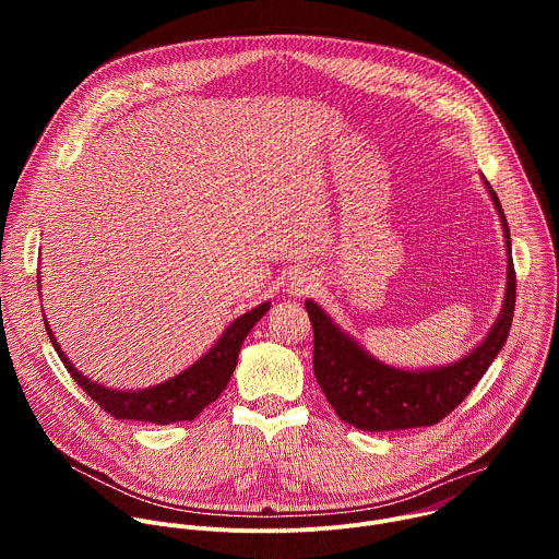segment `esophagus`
I'll list each match as a JSON object with an SVG mask.
<instances>
[{"label": "esophagus", "instance_id": "1", "mask_svg": "<svg viewBox=\"0 0 559 559\" xmlns=\"http://www.w3.org/2000/svg\"><path fill=\"white\" fill-rule=\"evenodd\" d=\"M316 287H318V283H316L313 276H309V274H296V276L289 281V285H287V294H289V296H307V294H311Z\"/></svg>", "mask_w": 559, "mask_h": 559}]
</instances>
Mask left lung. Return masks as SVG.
I'll use <instances>...</instances> for the list:
<instances>
[{
    "instance_id": "left-lung-1",
    "label": "left lung",
    "mask_w": 559,
    "mask_h": 559,
    "mask_svg": "<svg viewBox=\"0 0 559 559\" xmlns=\"http://www.w3.org/2000/svg\"><path fill=\"white\" fill-rule=\"evenodd\" d=\"M485 183L502 218L507 238V298L489 336L460 362L431 371H403L386 367L343 334L313 300L305 302L313 330V373L343 423L362 431L431 427L464 401L504 347L513 323L518 283L509 223L498 194L489 181Z\"/></svg>"
}]
</instances>
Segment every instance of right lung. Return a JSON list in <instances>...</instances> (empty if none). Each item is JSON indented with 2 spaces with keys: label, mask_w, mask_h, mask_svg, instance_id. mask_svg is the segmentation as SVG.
Instances as JSON below:
<instances>
[{
  "label": "right lung",
  "mask_w": 559,
  "mask_h": 559,
  "mask_svg": "<svg viewBox=\"0 0 559 559\" xmlns=\"http://www.w3.org/2000/svg\"><path fill=\"white\" fill-rule=\"evenodd\" d=\"M267 309H270V302H263L257 309L243 313L241 318H236V321L223 332L218 343L188 371L179 373L177 378L164 384H156L143 391H115L97 382H91L70 365V360L63 356L48 325H46V332L61 362L66 365L68 373L106 414L119 420L170 425L181 420H194L210 403L216 401L234 373L238 352H241L246 336L261 321Z\"/></svg>",
  "instance_id": "obj_1"
}]
</instances>
